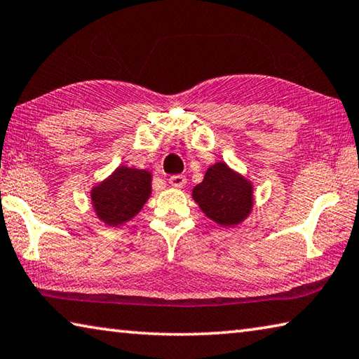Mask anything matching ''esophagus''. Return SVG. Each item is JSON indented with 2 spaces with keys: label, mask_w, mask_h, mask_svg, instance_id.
<instances>
[{
  "label": "esophagus",
  "mask_w": 359,
  "mask_h": 359,
  "mask_svg": "<svg viewBox=\"0 0 359 359\" xmlns=\"http://www.w3.org/2000/svg\"><path fill=\"white\" fill-rule=\"evenodd\" d=\"M168 182H169V185L174 188H182L187 184V177L182 174H175V175H171V177L168 179Z\"/></svg>",
  "instance_id": "esophagus-1"
}]
</instances>
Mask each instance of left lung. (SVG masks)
<instances>
[{"instance_id":"obj_1","label":"left lung","mask_w":359,"mask_h":359,"mask_svg":"<svg viewBox=\"0 0 359 359\" xmlns=\"http://www.w3.org/2000/svg\"><path fill=\"white\" fill-rule=\"evenodd\" d=\"M193 199L210 220L222 226H234L252 212L253 187L220 161L212 165L201 184L193 188Z\"/></svg>"}]
</instances>
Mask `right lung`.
<instances>
[{"label":"right lung","mask_w":359,"mask_h":359,"mask_svg":"<svg viewBox=\"0 0 359 359\" xmlns=\"http://www.w3.org/2000/svg\"><path fill=\"white\" fill-rule=\"evenodd\" d=\"M150 193L149 171L118 166L111 177L93 187L92 203L100 220L109 226H118L139 214Z\"/></svg>","instance_id":"add662e5"}]
</instances>
